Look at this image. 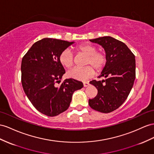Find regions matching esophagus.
<instances>
[{
	"label": "esophagus",
	"instance_id": "obj_1",
	"mask_svg": "<svg viewBox=\"0 0 154 154\" xmlns=\"http://www.w3.org/2000/svg\"><path fill=\"white\" fill-rule=\"evenodd\" d=\"M89 85V82H83V86L84 87H86Z\"/></svg>",
	"mask_w": 154,
	"mask_h": 154
}]
</instances>
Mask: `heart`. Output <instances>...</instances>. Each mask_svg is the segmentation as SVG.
I'll return each mask as SVG.
<instances>
[{
	"instance_id": "obj_1",
	"label": "heart",
	"mask_w": 154,
	"mask_h": 154,
	"mask_svg": "<svg viewBox=\"0 0 154 154\" xmlns=\"http://www.w3.org/2000/svg\"><path fill=\"white\" fill-rule=\"evenodd\" d=\"M77 51L79 53L86 55L85 64L88 66L84 68H75L69 71L68 76L73 79L85 81L91 78L95 74L94 68L97 72H100L107 63V55L105 53L101 51H97L96 47L90 43H86L79 45L77 47ZM59 62L63 67L70 69L74 64L73 54L68 49L64 50L59 55Z\"/></svg>"
}]
</instances>
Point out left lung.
<instances>
[{"mask_svg":"<svg viewBox=\"0 0 154 154\" xmlns=\"http://www.w3.org/2000/svg\"><path fill=\"white\" fill-rule=\"evenodd\" d=\"M90 41L103 47L107 63L99 76L105 79L90 82L97 89V94L88 104L97 111L109 113L120 107L131 92L135 79V55L124 43L111 36Z\"/></svg>","mask_w":154,"mask_h":154,"instance_id":"obj_1","label":"left lung"}]
</instances>
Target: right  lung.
<instances>
[{
  "label": "right lung",
  "instance_id": "1",
  "mask_svg": "<svg viewBox=\"0 0 154 154\" xmlns=\"http://www.w3.org/2000/svg\"><path fill=\"white\" fill-rule=\"evenodd\" d=\"M74 42L43 38L34 43L21 62V82L27 97L39 112L49 116L68 109L75 90L83 87L81 81L66 79L60 83L65 69L59 55Z\"/></svg>",
  "mask_w": 154,
  "mask_h": 154
}]
</instances>
